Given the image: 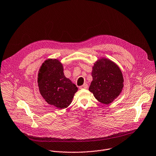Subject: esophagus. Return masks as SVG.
<instances>
[{"mask_svg": "<svg viewBox=\"0 0 156 156\" xmlns=\"http://www.w3.org/2000/svg\"><path fill=\"white\" fill-rule=\"evenodd\" d=\"M88 88V85L86 83H84L83 85L80 86V89H87Z\"/></svg>", "mask_w": 156, "mask_h": 156, "instance_id": "esophagus-1", "label": "esophagus"}]
</instances>
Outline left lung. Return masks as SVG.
Returning <instances> with one entry per match:
<instances>
[{
  "label": "left lung",
  "mask_w": 156,
  "mask_h": 156,
  "mask_svg": "<svg viewBox=\"0 0 156 156\" xmlns=\"http://www.w3.org/2000/svg\"><path fill=\"white\" fill-rule=\"evenodd\" d=\"M92 76L93 80L89 90L101 103H112L122 90V73L118 66L110 60L101 59L95 63Z\"/></svg>",
  "instance_id": "1"
}]
</instances>
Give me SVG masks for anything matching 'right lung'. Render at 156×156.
Wrapping results in <instances>:
<instances>
[{"mask_svg": "<svg viewBox=\"0 0 156 156\" xmlns=\"http://www.w3.org/2000/svg\"><path fill=\"white\" fill-rule=\"evenodd\" d=\"M37 82L42 97L58 109L69 106L78 90L76 85L65 77L62 65L55 59L46 60L42 64Z\"/></svg>", "mask_w": 156, "mask_h": 156, "instance_id": "add662e5", "label": "right lung"}]
</instances>
